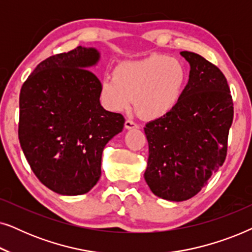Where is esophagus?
I'll return each instance as SVG.
<instances>
[{
    "mask_svg": "<svg viewBox=\"0 0 252 252\" xmlns=\"http://www.w3.org/2000/svg\"><path fill=\"white\" fill-rule=\"evenodd\" d=\"M125 127L127 129H133V128H139V125H137L135 122H133V120L127 119L125 122Z\"/></svg>",
    "mask_w": 252,
    "mask_h": 252,
    "instance_id": "1",
    "label": "esophagus"
}]
</instances>
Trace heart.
I'll return each instance as SVG.
<instances>
[{"mask_svg":"<svg viewBox=\"0 0 252 252\" xmlns=\"http://www.w3.org/2000/svg\"><path fill=\"white\" fill-rule=\"evenodd\" d=\"M185 82L186 70L180 61L153 55L117 65L112 78L102 81L101 95L113 111L128 109L134 99L141 116L156 119L178 104Z\"/></svg>","mask_w":252,"mask_h":252,"instance_id":"obj_1","label":"heart"}]
</instances>
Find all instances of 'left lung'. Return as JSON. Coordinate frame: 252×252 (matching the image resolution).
<instances>
[{"label": "left lung", "mask_w": 252, "mask_h": 252, "mask_svg": "<svg viewBox=\"0 0 252 252\" xmlns=\"http://www.w3.org/2000/svg\"><path fill=\"white\" fill-rule=\"evenodd\" d=\"M190 64L178 104L144 127L150 190L167 201L191 198L219 170L227 155L234 108L225 75L201 55L181 51Z\"/></svg>", "instance_id": "left-lung-1"}]
</instances>
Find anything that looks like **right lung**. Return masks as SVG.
Instances as JSON below:
<instances>
[{"label":"right lung","instance_id":"add662e5","mask_svg":"<svg viewBox=\"0 0 252 252\" xmlns=\"http://www.w3.org/2000/svg\"><path fill=\"white\" fill-rule=\"evenodd\" d=\"M98 60L95 48L81 46L54 55L20 89V147L36 178L57 194L91 190L101 177L105 144L124 128L123 115L99 103L101 81L88 70Z\"/></svg>","mask_w":252,"mask_h":252}]
</instances>
